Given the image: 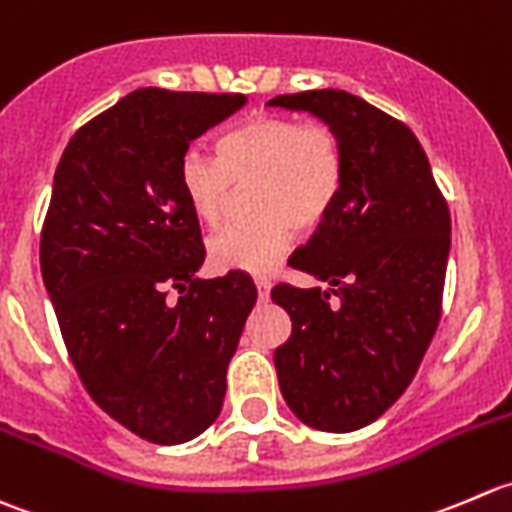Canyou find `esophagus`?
I'll return each instance as SVG.
<instances>
[{
	"label": "esophagus",
	"instance_id": "esophagus-1",
	"mask_svg": "<svg viewBox=\"0 0 512 512\" xmlns=\"http://www.w3.org/2000/svg\"><path fill=\"white\" fill-rule=\"evenodd\" d=\"M258 301H268V291H271V281L268 278H256Z\"/></svg>",
	"mask_w": 512,
	"mask_h": 512
}]
</instances>
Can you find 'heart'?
I'll return each instance as SVG.
<instances>
[{
    "label": "heart",
    "mask_w": 512,
    "mask_h": 512,
    "mask_svg": "<svg viewBox=\"0 0 512 512\" xmlns=\"http://www.w3.org/2000/svg\"><path fill=\"white\" fill-rule=\"evenodd\" d=\"M221 159L191 146L179 161V186L196 219L216 226L236 186H251L254 219L211 236V261L226 271L266 273L281 261L296 231L316 229L343 186V146L326 124L288 116H254L221 139Z\"/></svg>",
    "instance_id": "obj_1"
}]
</instances>
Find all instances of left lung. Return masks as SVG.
Segmentation results:
<instances>
[{"mask_svg": "<svg viewBox=\"0 0 512 512\" xmlns=\"http://www.w3.org/2000/svg\"><path fill=\"white\" fill-rule=\"evenodd\" d=\"M308 111L338 134L343 186L291 266L328 288L281 283L291 316L273 351L278 386L298 421L351 433L403 396L440 321L450 214L421 141L406 124L341 89L266 101Z\"/></svg>", "mask_w": 512, "mask_h": 512, "instance_id": "8db88e82", "label": "left lung"}]
</instances>
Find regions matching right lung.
Here are the masks:
<instances>
[{
	"label": "right lung",
	"mask_w": 512,
	"mask_h": 512,
	"mask_svg": "<svg viewBox=\"0 0 512 512\" xmlns=\"http://www.w3.org/2000/svg\"><path fill=\"white\" fill-rule=\"evenodd\" d=\"M244 104L136 89L72 136L54 174L39 261L69 358L96 406L151 443L216 421L256 303L244 273L196 278L206 251L179 186L191 141Z\"/></svg>",
	"instance_id": "1"
}]
</instances>
